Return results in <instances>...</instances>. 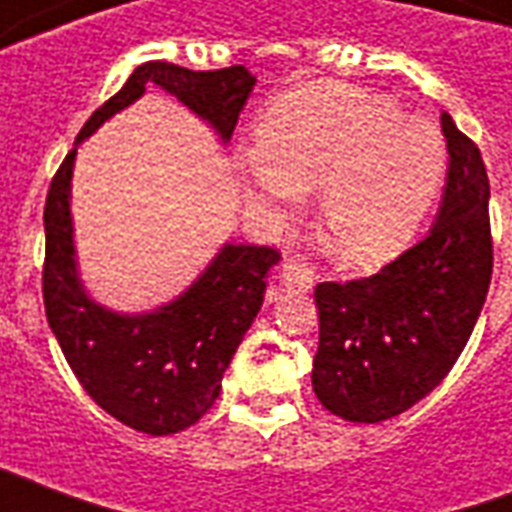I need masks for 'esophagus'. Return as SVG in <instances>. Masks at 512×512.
<instances>
[{
    "label": "esophagus",
    "instance_id": "esophagus-1",
    "mask_svg": "<svg viewBox=\"0 0 512 512\" xmlns=\"http://www.w3.org/2000/svg\"><path fill=\"white\" fill-rule=\"evenodd\" d=\"M279 282L285 290H299V293H310L315 288V274L310 268L296 266V263H285L279 271Z\"/></svg>",
    "mask_w": 512,
    "mask_h": 512
}]
</instances>
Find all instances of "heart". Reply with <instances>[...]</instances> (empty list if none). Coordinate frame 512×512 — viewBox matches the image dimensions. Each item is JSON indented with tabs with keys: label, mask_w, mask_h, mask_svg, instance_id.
<instances>
[{
	"label": "heart",
	"mask_w": 512,
	"mask_h": 512,
	"mask_svg": "<svg viewBox=\"0 0 512 512\" xmlns=\"http://www.w3.org/2000/svg\"><path fill=\"white\" fill-rule=\"evenodd\" d=\"M444 142L389 98L334 82L279 95L255 128V158L241 169L246 197L290 219L321 189L318 227L329 255L376 268L400 255L439 197Z\"/></svg>",
	"instance_id": "b5f03b06"
}]
</instances>
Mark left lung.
<instances>
[{
	"label": "left lung",
	"mask_w": 512,
	"mask_h": 512,
	"mask_svg": "<svg viewBox=\"0 0 512 512\" xmlns=\"http://www.w3.org/2000/svg\"><path fill=\"white\" fill-rule=\"evenodd\" d=\"M450 167L430 233L351 282H321L312 389L337 417L384 422L450 373L480 318L494 271L488 175L480 147L441 115Z\"/></svg>",
	"instance_id": "8db88e82"
}]
</instances>
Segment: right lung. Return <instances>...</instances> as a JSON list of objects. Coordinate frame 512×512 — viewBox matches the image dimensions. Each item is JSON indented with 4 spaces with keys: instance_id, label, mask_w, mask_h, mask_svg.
Masks as SVG:
<instances>
[{
    "instance_id": "right-lung-1",
    "label": "right lung",
    "mask_w": 512,
    "mask_h": 512,
    "mask_svg": "<svg viewBox=\"0 0 512 512\" xmlns=\"http://www.w3.org/2000/svg\"><path fill=\"white\" fill-rule=\"evenodd\" d=\"M255 82L244 65L222 71H189L158 60L139 65L123 90L84 123L49 186L43 304L51 332L84 392L106 414L150 436L186 430L213 406L235 348L263 307L268 271L279 263V252L271 246L224 244L175 301L139 315L106 310L87 296L76 268L71 216L76 147L134 104L147 84L175 95L211 123L222 142H230Z\"/></svg>"
}]
</instances>
